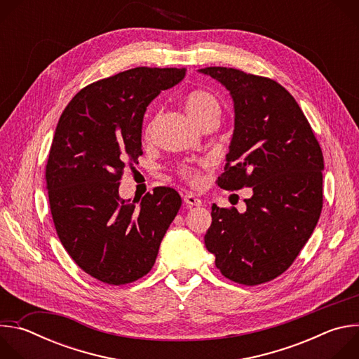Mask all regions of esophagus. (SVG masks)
I'll return each instance as SVG.
<instances>
[{
	"label": "esophagus",
	"instance_id": "1",
	"mask_svg": "<svg viewBox=\"0 0 359 359\" xmlns=\"http://www.w3.org/2000/svg\"><path fill=\"white\" fill-rule=\"evenodd\" d=\"M183 201L186 204H189V206H201V200L197 196H194L193 193H186L183 196Z\"/></svg>",
	"mask_w": 359,
	"mask_h": 359
}]
</instances>
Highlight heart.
Wrapping results in <instances>:
<instances>
[{"label": "heart", "instance_id": "1", "mask_svg": "<svg viewBox=\"0 0 359 359\" xmlns=\"http://www.w3.org/2000/svg\"><path fill=\"white\" fill-rule=\"evenodd\" d=\"M184 107L190 118L203 128L206 123L212 121H219L220 118V104L215 95L206 90H193L190 92L184 99ZM150 132V126L146 129V133ZM179 175L190 182L197 183L198 182V173L187 166L179 168Z\"/></svg>", "mask_w": 359, "mask_h": 359}]
</instances>
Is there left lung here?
<instances>
[{
    "instance_id": "1",
    "label": "left lung",
    "mask_w": 359,
    "mask_h": 359,
    "mask_svg": "<svg viewBox=\"0 0 359 359\" xmlns=\"http://www.w3.org/2000/svg\"><path fill=\"white\" fill-rule=\"evenodd\" d=\"M198 72L224 85L234 102V132L217 184L251 187L247 210L212 206L204 236L220 273L243 285L281 276L313 234L323 209L324 156L292 95L278 82L240 69Z\"/></svg>"
}]
</instances>
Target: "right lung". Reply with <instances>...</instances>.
Segmentation results:
<instances>
[{
    "mask_svg": "<svg viewBox=\"0 0 359 359\" xmlns=\"http://www.w3.org/2000/svg\"><path fill=\"white\" fill-rule=\"evenodd\" d=\"M186 68L139 67L81 89L64 109L50 144L45 180L57 234L90 277L123 285L146 276L182 198L156 187L140 206L125 203L119 182L142 155L147 105L177 85Z\"/></svg>",
    "mask_w": 359,
    "mask_h": 359,
    "instance_id": "1",
    "label": "right lung"
}]
</instances>
